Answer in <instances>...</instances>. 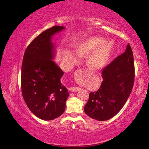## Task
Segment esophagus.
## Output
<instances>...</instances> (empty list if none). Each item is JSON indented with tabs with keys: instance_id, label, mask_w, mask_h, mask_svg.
I'll return each mask as SVG.
<instances>
[{
	"instance_id": "esophagus-1",
	"label": "esophagus",
	"mask_w": 149,
	"mask_h": 149,
	"mask_svg": "<svg viewBox=\"0 0 149 149\" xmlns=\"http://www.w3.org/2000/svg\"><path fill=\"white\" fill-rule=\"evenodd\" d=\"M84 70H81V69H80V70H78L77 71V73H79V72H84ZM80 87H71L69 88V90H70L71 92H77V91H79L80 90Z\"/></svg>"
}]
</instances>
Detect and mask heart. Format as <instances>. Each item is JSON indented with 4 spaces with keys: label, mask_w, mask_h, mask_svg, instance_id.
I'll return each instance as SVG.
<instances>
[{
    "label": "heart",
    "mask_w": 149,
    "mask_h": 149,
    "mask_svg": "<svg viewBox=\"0 0 149 149\" xmlns=\"http://www.w3.org/2000/svg\"><path fill=\"white\" fill-rule=\"evenodd\" d=\"M113 48L112 41L107 39L92 36L84 39L78 45L77 53L81 56L91 54L87 58V62L93 70H99L107 65L110 58ZM64 59L68 64H72L78 61V55L74 52H65Z\"/></svg>",
    "instance_id": "heart-1"
}]
</instances>
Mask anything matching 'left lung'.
Returning <instances> with one entry per match:
<instances>
[{
  "label": "left lung",
  "instance_id": "left-lung-1",
  "mask_svg": "<svg viewBox=\"0 0 149 149\" xmlns=\"http://www.w3.org/2000/svg\"><path fill=\"white\" fill-rule=\"evenodd\" d=\"M102 78L100 88L89 94L84 111L93 119L104 121L119 112L133 87L134 59L130 44L123 54L102 69Z\"/></svg>",
  "mask_w": 149,
  "mask_h": 149
}]
</instances>
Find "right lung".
I'll use <instances>...</instances> for the list:
<instances>
[{"instance_id": "right-lung-1", "label": "right lung", "mask_w": 149, "mask_h": 149, "mask_svg": "<svg viewBox=\"0 0 149 149\" xmlns=\"http://www.w3.org/2000/svg\"><path fill=\"white\" fill-rule=\"evenodd\" d=\"M65 29L54 26L41 33L27 47L22 65L21 87L24 100L36 117L51 120L64 113L69 92L62 84L64 72L53 61L54 35Z\"/></svg>"}]
</instances>
